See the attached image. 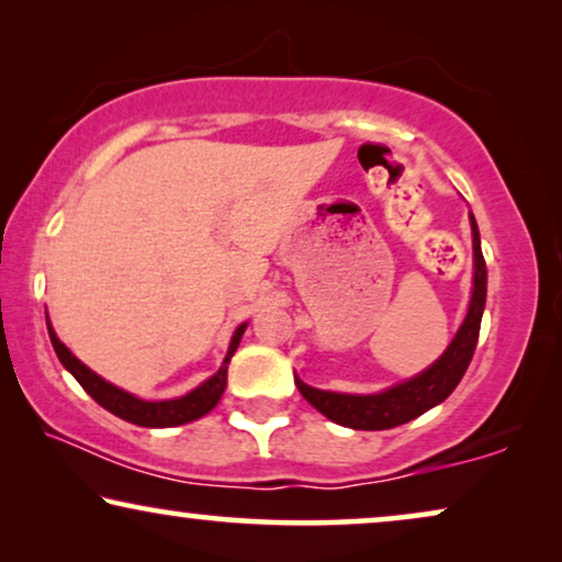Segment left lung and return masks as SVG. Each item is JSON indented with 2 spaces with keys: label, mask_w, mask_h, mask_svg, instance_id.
Instances as JSON below:
<instances>
[{
  "label": "left lung",
  "mask_w": 562,
  "mask_h": 562,
  "mask_svg": "<svg viewBox=\"0 0 562 562\" xmlns=\"http://www.w3.org/2000/svg\"><path fill=\"white\" fill-rule=\"evenodd\" d=\"M471 229H473V296L471 306H468L465 322L460 325L456 340L450 348L442 352V358L435 366H429L425 373L417 379L398 383V386L383 391V394L373 396H352V394H335V391H319L306 386L302 379L296 381V389L310 402L314 409L325 414L327 419L337 422L342 427L352 429H391L406 422L417 419L419 414L432 409L440 402H445L456 386L463 379L471 358L475 352V342H479L481 333V317L483 306H486V260L481 252V237L479 225L471 214Z\"/></svg>",
  "instance_id": "obj_1"
}]
</instances>
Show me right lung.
Segmentation results:
<instances>
[{
    "label": "right lung",
    "instance_id": "add662e5",
    "mask_svg": "<svg viewBox=\"0 0 562 562\" xmlns=\"http://www.w3.org/2000/svg\"><path fill=\"white\" fill-rule=\"evenodd\" d=\"M243 333H245V325L235 329L225 363H222L220 371L214 373L210 381H204L202 386L191 391V394L181 396V398H171V402H143V398H135L133 394H127V391H122L117 386H112V383H106L104 379H99L94 371H89V368L83 366L79 358L71 356V350H68L66 345L58 340L56 333H53L50 322H48V335H50L53 350H56L60 363L71 371L74 379L81 383V389L87 391V394L94 398L99 406H104L106 412H112L114 417L133 422V425H137V427L187 425V422H194L199 417H204L206 412H212L222 398V394H225L227 363H229V358L235 356Z\"/></svg>",
    "mask_w": 562,
    "mask_h": 562
}]
</instances>
